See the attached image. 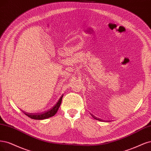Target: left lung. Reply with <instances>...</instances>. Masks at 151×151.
<instances>
[{"mask_svg":"<svg viewBox=\"0 0 151 151\" xmlns=\"http://www.w3.org/2000/svg\"><path fill=\"white\" fill-rule=\"evenodd\" d=\"M91 115L92 116H93V117L95 119H96V120H101V119H99V118H96V117H95V116H93V115H91Z\"/></svg>","mask_w":151,"mask_h":151,"instance_id":"1","label":"left lung"}]
</instances>
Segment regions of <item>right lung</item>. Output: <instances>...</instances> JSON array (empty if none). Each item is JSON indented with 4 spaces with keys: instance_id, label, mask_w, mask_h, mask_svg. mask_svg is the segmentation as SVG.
I'll return each mask as SVG.
<instances>
[{
    "instance_id": "1",
    "label": "right lung",
    "mask_w": 151,
    "mask_h": 151,
    "mask_svg": "<svg viewBox=\"0 0 151 151\" xmlns=\"http://www.w3.org/2000/svg\"><path fill=\"white\" fill-rule=\"evenodd\" d=\"M62 99H63V96L61 97L60 100H58V101L56 103V104L54 106H52V109L45 111V112H44V113L29 114V113L26 112V111H24L23 110H22V111L24 114L26 115L27 116H29V117H30L31 119H32L44 120V119H46L47 118H50V117H51V116H54L56 114V112L58 111V109H59L60 105L61 104Z\"/></svg>"
}]
</instances>
